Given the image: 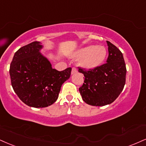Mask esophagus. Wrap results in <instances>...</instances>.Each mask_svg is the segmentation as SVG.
Wrapping results in <instances>:
<instances>
[{
  "label": "esophagus",
  "instance_id": "esophagus-1",
  "mask_svg": "<svg viewBox=\"0 0 146 146\" xmlns=\"http://www.w3.org/2000/svg\"><path fill=\"white\" fill-rule=\"evenodd\" d=\"M77 72H78V69H77V68H75V67H73V68H72L71 74H74V73H77Z\"/></svg>",
  "mask_w": 146,
  "mask_h": 146
}]
</instances>
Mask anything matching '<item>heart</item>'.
Masks as SVG:
<instances>
[{"label": "heart", "instance_id": "1", "mask_svg": "<svg viewBox=\"0 0 146 146\" xmlns=\"http://www.w3.org/2000/svg\"><path fill=\"white\" fill-rule=\"evenodd\" d=\"M107 56V50L103 45H89L80 49L75 57L80 58V64L86 68H94L101 65Z\"/></svg>", "mask_w": 146, "mask_h": 146}]
</instances>
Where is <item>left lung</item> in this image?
Instances as JSON below:
<instances>
[{
  "label": "left lung",
  "instance_id": "left-lung-1",
  "mask_svg": "<svg viewBox=\"0 0 146 146\" xmlns=\"http://www.w3.org/2000/svg\"><path fill=\"white\" fill-rule=\"evenodd\" d=\"M109 56L107 62L94 68L78 67L85 79L79 88L83 101L93 106H104L113 103L123 90L126 68L122 53L107 41Z\"/></svg>",
  "mask_w": 146,
  "mask_h": 146
}]
</instances>
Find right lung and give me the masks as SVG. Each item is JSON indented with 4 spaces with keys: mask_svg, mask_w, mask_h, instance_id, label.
<instances>
[{
    "mask_svg": "<svg viewBox=\"0 0 146 146\" xmlns=\"http://www.w3.org/2000/svg\"><path fill=\"white\" fill-rule=\"evenodd\" d=\"M40 42L34 41L19 49L9 68L11 86L23 103L30 107L50 106L58 97L62 84L71 76V68L62 71L52 68L39 50Z\"/></svg>",
    "mask_w": 146,
    "mask_h": 146,
    "instance_id": "1",
    "label": "right lung"
}]
</instances>
